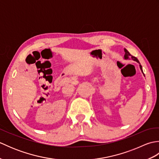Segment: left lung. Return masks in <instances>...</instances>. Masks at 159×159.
Listing matches in <instances>:
<instances>
[{"label":"left lung","instance_id":"obj_1","mask_svg":"<svg viewBox=\"0 0 159 159\" xmlns=\"http://www.w3.org/2000/svg\"><path fill=\"white\" fill-rule=\"evenodd\" d=\"M124 52H125L124 59H130V58L131 59H133V61H137V63H139L140 69H141V72H142V73L143 74V70H142V66H141V64H140V63H139V60L137 59V58H136L135 57L132 56V55H130V52H128V50H127L126 48H124ZM143 75H144V74H143ZM144 76H145V75H144Z\"/></svg>","mask_w":159,"mask_h":159}]
</instances>
